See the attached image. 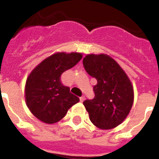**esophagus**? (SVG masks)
<instances>
[{"instance_id": "esophagus-1", "label": "esophagus", "mask_w": 159, "mask_h": 159, "mask_svg": "<svg viewBox=\"0 0 159 159\" xmlns=\"http://www.w3.org/2000/svg\"><path fill=\"white\" fill-rule=\"evenodd\" d=\"M84 100H85V97H83V96L80 97V102H84Z\"/></svg>"}]
</instances>
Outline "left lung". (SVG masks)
Returning a JSON list of instances; mask_svg holds the SVG:
<instances>
[{"label": "left lung", "mask_w": 159, "mask_h": 159, "mask_svg": "<svg viewBox=\"0 0 159 159\" xmlns=\"http://www.w3.org/2000/svg\"><path fill=\"white\" fill-rule=\"evenodd\" d=\"M82 62L87 73L97 81L93 87L95 97L83 102L90 120L102 129L116 128L125 120L133 106L131 81L107 54H87Z\"/></svg>", "instance_id": "obj_1"}]
</instances>
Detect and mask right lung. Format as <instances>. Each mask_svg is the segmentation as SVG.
Wrapping results in <instances>:
<instances>
[{
    "label": "right lung",
    "instance_id": "right-lung-1",
    "mask_svg": "<svg viewBox=\"0 0 159 159\" xmlns=\"http://www.w3.org/2000/svg\"><path fill=\"white\" fill-rule=\"evenodd\" d=\"M81 53H53L36 66L27 77L25 87L26 105L40 121L54 124L79 102L61 82V75L82 59Z\"/></svg>",
    "mask_w": 159,
    "mask_h": 159
}]
</instances>
